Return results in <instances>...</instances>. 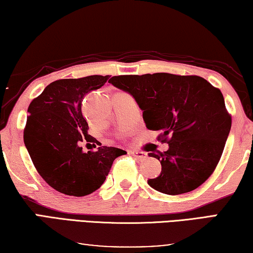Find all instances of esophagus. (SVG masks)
Segmentation results:
<instances>
[{"instance_id": "esophagus-1", "label": "esophagus", "mask_w": 253, "mask_h": 253, "mask_svg": "<svg viewBox=\"0 0 253 253\" xmlns=\"http://www.w3.org/2000/svg\"><path fill=\"white\" fill-rule=\"evenodd\" d=\"M130 154H131L132 156H133L134 158L139 159V161H143V159L147 158V154L142 153V151H134V150H132V151H130Z\"/></svg>"}]
</instances>
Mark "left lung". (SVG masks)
Instances as JSON below:
<instances>
[{"instance_id": "8db88e82", "label": "left lung", "mask_w": 253, "mask_h": 253, "mask_svg": "<svg viewBox=\"0 0 253 253\" xmlns=\"http://www.w3.org/2000/svg\"><path fill=\"white\" fill-rule=\"evenodd\" d=\"M110 84L133 97L147 129L162 131L164 153H150L162 164L148 184L158 192L182 194L211 175L223 154L232 119L219 89L198 76L154 73L112 77Z\"/></svg>"}]
</instances>
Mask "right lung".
<instances>
[{
	"label": "right lung",
	"mask_w": 253,
	"mask_h": 253,
	"mask_svg": "<svg viewBox=\"0 0 253 253\" xmlns=\"http://www.w3.org/2000/svg\"><path fill=\"white\" fill-rule=\"evenodd\" d=\"M110 76H89L49 84L28 107L23 141L35 167L56 191L84 197L99 189L114 159L126 151L99 147L84 153L80 143L96 140L88 134L81 111L84 96L104 86Z\"/></svg>",
	"instance_id": "1"
}]
</instances>
